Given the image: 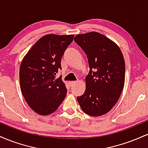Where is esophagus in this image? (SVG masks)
I'll list each match as a JSON object with an SVG mask.
<instances>
[{
    "label": "esophagus",
    "instance_id": "1",
    "mask_svg": "<svg viewBox=\"0 0 148 148\" xmlns=\"http://www.w3.org/2000/svg\"><path fill=\"white\" fill-rule=\"evenodd\" d=\"M76 83V81H69V86H70L71 87H72V86H74Z\"/></svg>",
    "mask_w": 148,
    "mask_h": 148
}]
</instances>
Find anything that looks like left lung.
<instances>
[{"label": "left lung", "mask_w": 148, "mask_h": 148, "mask_svg": "<svg viewBox=\"0 0 148 148\" xmlns=\"http://www.w3.org/2000/svg\"><path fill=\"white\" fill-rule=\"evenodd\" d=\"M74 41L87 56L90 71L84 95L77 97L81 109L91 116L108 113L123 91L125 63L122 51L110 39L97 32L77 35Z\"/></svg>", "instance_id": "left-lung-1"}]
</instances>
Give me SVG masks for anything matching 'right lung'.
Here are the masks:
<instances>
[{
  "label": "right lung",
  "instance_id": "add662e5",
  "mask_svg": "<svg viewBox=\"0 0 148 148\" xmlns=\"http://www.w3.org/2000/svg\"><path fill=\"white\" fill-rule=\"evenodd\" d=\"M74 35H47L27 53L19 69L20 87L25 100L37 113L49 115L58 109L67 89L61 80L56 79L61 69L60 61Z\"/></svg>",
  "mask_w": 148,
  "mask_h": 148
}]
</instances>
